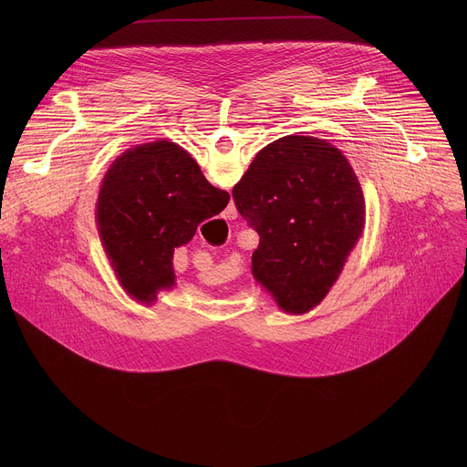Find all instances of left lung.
Wrapping results in <instances>:
<instances>
[{
    "label": "left lung",
    "instance_id": "8db88e82",
    "mask_svg": "<svg viewBox=\"0 0 467 467\" xmlns=\"http://www.w3.org/2000/svg\"><path fill=\"white\" fill-rule=\"evenodd\" d=\"M258 236L253 277L288 314L323 301L364 223L362 186L340 150L314 137H283L256 153L233 188Z\"/></svg>",
    "mask_w": 467,
    "mask_h": 467
}]
</instances>
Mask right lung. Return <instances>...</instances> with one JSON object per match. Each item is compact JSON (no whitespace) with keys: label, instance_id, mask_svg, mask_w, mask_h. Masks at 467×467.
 Here are the masks:
<instances>
[{"label":"right lung","instance_id":"1","mask_svg":"<svg viewBox=\"0 0 467 467\" xmlns=\"http://www.w3.org/2000/svg\"><path fill=\"white\" fill-rule=\"evenodd\" d=\"M227 203L229 193L213 186L173 142L157 140L121 153L103 177L96 220L123 290L146 305L170 290L175 247L188 244L197 225Z\"/></svg>","mask_w":467,"mask_h":467}]
</instances>
